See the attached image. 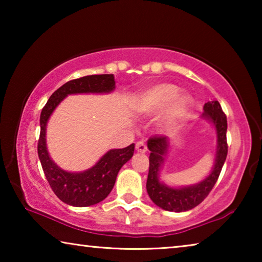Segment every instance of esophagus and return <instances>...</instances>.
Wrapping results in <instances>:
<instances>
[{
  "instance_id": "esophagus-1",
  "label": "esophagus",
  "mask_w": 262,
  "mask_h": 262,
  "mask_svg": "<svg viewBox=\"0 0 262 262\" xmlns=\"http://www.w3.org/2000/svg\"><path fill=\"white\" fill-rule=\"evenodd\" d=\"M135 149H136V151H139V152H145L148 150L147 144H145L144 142H142V141L137 142L136 145H135Z\"/></svg>"
}]
</instances>
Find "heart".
Returning a JSON list of instances; mask_svg holds the SVG:
<instances>
[{"mask_svg": "<svg viewBox=\"0 0 262 262\" xmlns=\"http://www.w3.org/2000/svg\"><path fill=\"white\" fill-rule=\"evenodd\" d=\"M179 89L173 84H156L142 94L135 103V110L142 114H156L168 106L165 122L174 125L187 112L189 100L187 97L178 96Z\"/></svg>", "mask_w": 262, "mask_h": 262, "instance_id": "obj_1", "label": "heart"}]
</instances>
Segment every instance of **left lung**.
<instances>
[{
    "label": "left lung",
    "instance_id": "1",
    "mask_svg": "<svg viewBox=\"0 0 262 262\" xmlns=\"http://www.w3.org/2000/svg\"><path fill=\"white\" fill-rule=\"evenodd\" d=\"M203 118L210 119L217 132V152L215 166L211 173L200 184L184 188H171L159 183L158 171L163 163V156L168 148V140L164 135H155L149 137L148 148L149 173L147 180V192L155 205L167 211H186L196 207L205 200L219 179L222 167L224 165L228 155L227 142V115L222 110L217 100L208 101L203 106Z\"/></svg>",
    "mask_w": 262,
    "mask_h": 262
}]
</instances>
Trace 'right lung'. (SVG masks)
Masks as SVG:
<instances>
[{
    "mask_svg": "<svg viewBox=\"0 0 262 262\" xmlns=\"http://www.w3.org/2000/svg\"><path fill=\"white\" fill-rule=\"evenodd\" d=\"M115 88L112 74L89 75L64 83L53 94L40 114V135L38 156L51 188L61 201L74 207L96 205L107 196L117 179L118 172L134 154V143L123 149L110 150L90 170L70 173L61 170L48 156L46 148V123L60 101L73 94H103Z\"/></svg>",
    "mask_w": 262,
    "mask_h": 262,
    "instance_id": "add662e5",
    "label": "right lung"
}]
</instances>
